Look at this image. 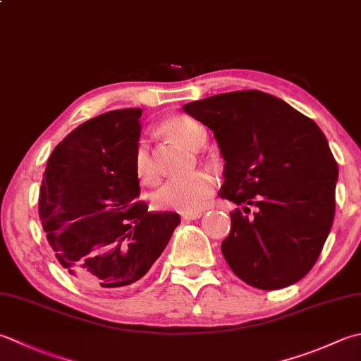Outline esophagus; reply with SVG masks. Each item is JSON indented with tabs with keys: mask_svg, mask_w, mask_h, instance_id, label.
<instances>
[{
	"mask_svg": "<svg viewBox=\"0 0 361 361\" xmlns=\"http://www.w3.org/2000/svg\"><path fill=\"white\" fill-rule=\"evenodd\" d=\"M199 217H202V213H199V211H197V213H185V214H181L183 221H195V219H199Z\"/></svg>",
	"mask_w": 361,
	"mask_h": 361,
	"instance_id": "1",
	"label": "esophagus"
}]
</instances>
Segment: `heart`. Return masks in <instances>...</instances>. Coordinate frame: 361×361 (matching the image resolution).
I'll return each instance as SVG.
<instances>
[{
  "mask_svg": "<svg viewBox=\"0 0 361 361\" xmlns=\"http://www.w3.org/2000/svg\"><path fill=\"white\" fill-rule=\"evenodd\" d=\"M164 130L172 137L197 150L204 142L203 126L186 116H176L166 120ZM134 172L140 183L153 185L158 180L154 169L150 147L145 139H139L134 150ZM214 178L207 172H195L186 176H176L169 180L157 194L153 200L161 209L178 211V213H195L202 209L214 194Z\"/></svg>",
  "mask_w": 361,
  "mask_h": 361,
  "instance_id": "obj_1",
  "label": "heart"
}]
</instances>
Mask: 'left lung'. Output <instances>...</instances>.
Here are the masks:
<instances>
[{
    "instance_id": "left-lung-1",
    "label": "left lung",
    "mask_w": 361,
    "mask_h": 361,
    "mask_svg": "<svg viewBox=\"0 0 361 361\" xmlns=\"http://www.w3.org/2000/svg\"><path fill=\"white\" fill-rule=\"evenodd\" d=\"M183 111L214 133L225 161L219 195L241 207L230 213L221 245L230 269L258 289L294 285L314 266L334 224L338 164L324 133L261 90L213 95Z\"/></svg>"
}]
</instances>
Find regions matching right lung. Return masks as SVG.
<instances>
[{
  "instance_id": "right-lung-1",
  "label": "right lung",
  "mask_w": 361,
  "mask_h": 361,
  "mask_svg": "<svg viewBox=\"0 0 361 361\" xmlns=\"http://www.w3.org/2000/svg\"><path fill=\"white\" fill-rule=\"evenodd\" d=\"M142 109L109 111L56 145L39 195V217L62 267L84 286L118 291L136 283L181 222L137 200L134 150Z\"/></svg>"
}]
</instances>
